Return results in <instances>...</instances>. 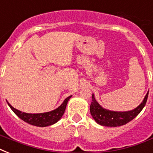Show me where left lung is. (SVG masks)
Instances as JSON below:
<instances>
[{"instance_id":"left-lung-1","label":"left lung","mask_w":153,"mask_h":153,"mask_svg":"<svg viewBox=\"0 0 153 153\" xmlns=\"http://www.w3.org/2000/svg\"><path fill=\"white\" fill-rule=\"evenodd\" d=\"M148 95H149V92L145 95L143 102L133 110L117 112L102 108L96 101L94 95L92 94V102L90 107V111L94 121L101 126H107V127H117V126H124L135 118L140 114L146 104Z\"/></svg>"}]
</instances>
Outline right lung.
<instances>
[{
	"instance_id": "1",
	"label": "right lung",
	"mask_w": 153,
	"mask_h": 153,
	"mask_svg": "<svg viewBox=\"0 0 153 153\" xmlns=\"http://www.w3.org/2000/svg\"><path fill=\"white\" fill-rule=\"evenodd\" d=\"M71 96L67 97L60 106H59L57 109H54L52 111L46 112V113H41V114H27V113H24L18 109H15L8 102V105H9L12 110L17 115L21 120H23L25 122L32 125L35 126H39V127H46V126H51L53 124L56 123L58 121H59L62 116L64 114L65 109L67 107V104Z\"/></svg>"
}]
</instances>
